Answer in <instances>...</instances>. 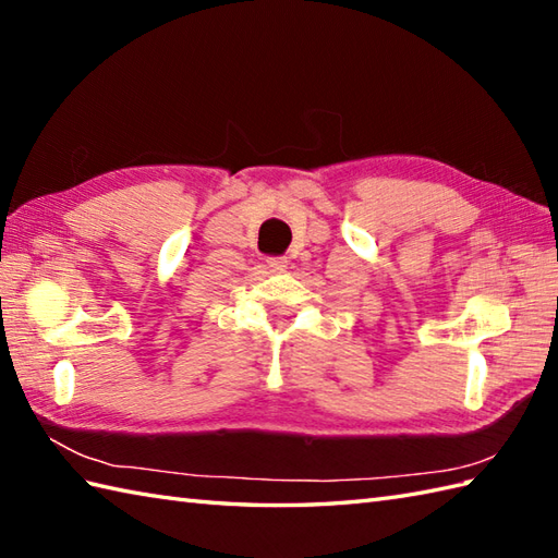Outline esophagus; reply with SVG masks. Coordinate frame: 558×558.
Segmentation results:
<instances>
[{"instance_id": "esophagus-1", "label": "esophagus", "mask_w": 558, "mask_h": 558, "mask_svg": "<svg viewBox=\"0 0 558 558\" xmlns=\"http://www.w3.org/2000/svg\"><path fill=\"white\" fill-rule=\"evenodd\" d=\"M268 268L276 272V270H286L288 268V258L286 256H270L268 258Z\"/></svg>"}]
</instances>
